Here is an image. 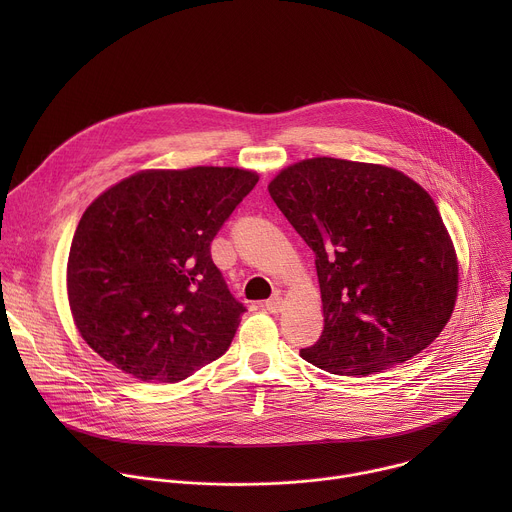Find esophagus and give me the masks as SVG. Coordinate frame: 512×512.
<instances>
[{
	"mask_svg": "<svg viewBox=\"0 0 512 512\" xmlns=\"http://www.w3.org/2000/svg\"><path fill=\"white\" fill-rule=\"evenodd\" d=\"M265 308H267V312L277 314V312H281V308H283V300H281L279 296H273L271 300L265 302Z\"/></svg>",
	"mask_w": 512,
	"mask_h": 512,
	"instance_id": "esophagus-1",
	"label": "esophagus"
}]
</instances>
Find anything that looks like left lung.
Returning a JSON list of instances; mask_svg holds the SVG:
<instances>
[{
    "instance_id": "obj_1",
    "label": "left lung",
    "mask_w": 512,
    "mask_h": 512,
    "mask_svg": "<svg viewBox=\"0 0 512 512\" xmlns=\"http://www.w3.org/2000/svg\"><path fill=\"white\" fill-rule=\"evenodd\" d=\"M277 208L316 255L324 330L304 360L373 375L429 346L458 294L454 245L431 196L405 174L336 158L285 168Z\"/></svg>"
}]
</instances>
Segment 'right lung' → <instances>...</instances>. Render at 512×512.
I'll use <instances>...</instances> for the list:
<instances>
[{
    "label": "right lung",
    "mask_w": 512,
    "mask_h": 512,
    "mask_svg": "<svg viewBox=\"0 0 512 512\" xmlns=\"http://www.w3.org/2000/svg\"><path fill=\"white\" fill-rule=\"evenodd\" d=\"M257 180L239 168L150 170L85 210L66 285L77 328L99 356L139 381L178 383L229 350L247 308L210 243Z\"/></svg>",
    "instance_id": "right-lung-1"
}]
</instances>
